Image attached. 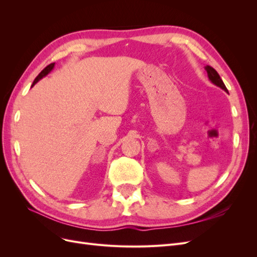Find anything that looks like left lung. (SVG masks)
<instances>
[{
  "instance_id": "left-lung-1",
  "label": "left lung",
  "mask_w": 257,
  "mask_h": 257,
  "mask_svg": "<svg viewBox=\"0 0 257 257\" xmlns=\"http://www.w3.org/2000/svg\"><path fill=\"white\" fill-rule=\"evenodd\" d=\"M205 69L207 71L208 77H209V79L211 80V82H213L215 85H217V87H220V88H221V89H223L225 92H227V93H228V91H227L226 87H225L224 82H223V81H222V79H221L220 75L217 74V72L215 71V69H214L213 67H211V66H209V65L205 66Z\"/></svg>"
}]
</instances>
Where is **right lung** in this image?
<instances>
[{
	"instance_id": "1",
	"label": "right lung",
	"mask_w": 257,
	"mask_h": 257,
	"mask_svg": "<svg viewBox=\"0 0 257 257\" xmlns=\"http://www.w3.org/2000/svg\"><path fill=\"white\" fill-rule=\"evenodd\" d=\"M53 66H54V63H51V64H49L48 66H46V67L43 69V71H42L40 74H38V76L36 77V78H35V80H34V82H33V84H32V87H33V85H34L38 80L42 79L43 77H45L46 75H47V74L51 71V69L53 68Z\"/></svg>"
}]
</instances>
